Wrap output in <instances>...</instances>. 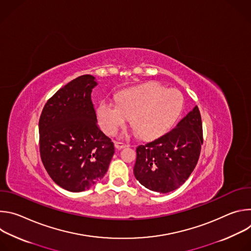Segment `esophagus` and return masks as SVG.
I'll list each match as a JSON object with an SVG mask.
<instances>
[{
  "label": "esophagus",
  "mask_w": 251,
  "mask_h": 251,
  "mask_svg": "<svg viewBox=\"0 0 251 251\" xmlns=\"http://www.w3.org/2000/svg\"><path fill=\"white\" fill-rule=\"evenodd\" d=\"M128 146H129V145L126 144V143H124V142H120V141H116V142H115V148L118 149V150L123 149V148L128 147Z\"/></svg>",
  "instance_id": "1"
}]
</instances>
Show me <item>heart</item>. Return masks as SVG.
I'll use <instances>...</instances> for the list:
<instances>
[{
	"mask_svg": "<svg viewBox=\"0 0 251 251\" xmlns=\"http://www.w3.org/2000/svg\"><path fill=\"white\" fill-rule=\"evenodd\" d=\"M184 97L176 89L151 82L125 89L118 103L101 102L98 120L107 135H115L131 117V126L142 139L151 140L166 134L181 115Z\"/></svg>",
	"mask_w": 251,
	"mask_h": 251,
	"instance_id": "b5f03b06",
	"label": "heart"
}]
</instances>
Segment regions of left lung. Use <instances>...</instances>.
I'll use <instances>...</instances> for the list:
<instances>
[{
    "label": "left lung",
    "mask_w": 251,
    "mask_h": 251,
    "mask_svg": "<svg viewBox=\"0 0 251 251\" xmlns=\"http://www.w3.org/2000/svg\"><path fill=\"white\" fill-rule=\"evenodd\" d=\"M202 143L201 117L196 106L171 131L136 148L134 175L147 189L170 193L188 180L199 161Z\"/></svg>",
    "instance_id": "1"
}]
</instances>
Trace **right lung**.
<instances>
[{"mask_svg": "<svg viewBox=\"0 0 251 251\" xmlns=\"http://www.w3.org/2000/svg\"><path fill=\"white\" fill-rule=\"evenodd\" d=\"M96 84L90 75L71 80L47 101L40 117L42 162L52 181L69 192L100 181L115 152L97 124L91 100Z\"/></svg>", "mask_w": 251, "mask_h": 251, "instance_id": "right-lung-1", "label": "right lung"}]
</instances>
